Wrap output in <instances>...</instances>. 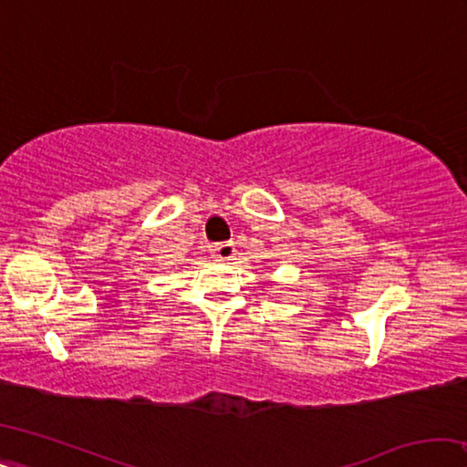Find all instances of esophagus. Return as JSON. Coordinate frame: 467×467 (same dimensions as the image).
Returning <instances> with one entry per match:
<instances>
[{"label":"esophagus","mask_w":467,"mask_h":467,"mask_svg":"<svg viewBox=\"0 0 467 467\" xmlns=\"http://www.w3.org/2000/svg\"><path fill=\"white\" fill-rule=\"evenodd\" d=\"M210 251H212V255H214V257L218 259V262H228V259L234 257V253H236L233 241L214 243V244H212V247H210Z\"/></svg>","instance_id":"obj_1"}]
</instances>
